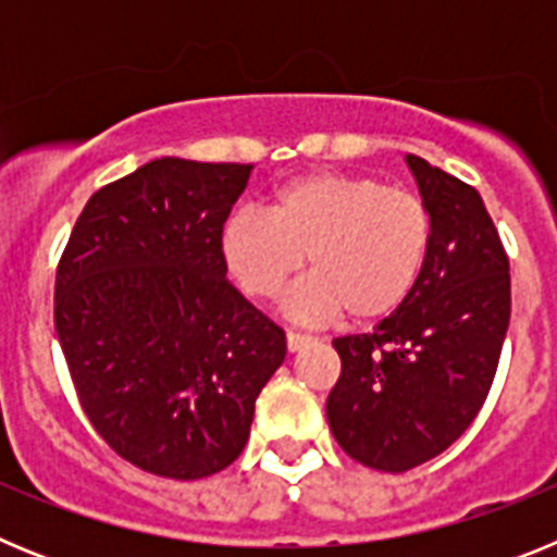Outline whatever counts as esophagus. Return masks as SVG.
Returning <instances> with one entry per match:
<instances>
[{
	"instance_id": "obj_1",
	"label": "esophagus",
	"mask_w": 557,
	"mask_h": 557,
	"mask_svg": "<svg viewBox=\"0 0 557 557\" xmlns=\"http://www.w3.org/2000/svg\"><path fill=\"white\" fill-rule=\"evenodd\" d=\"M309 343H312V337H309V334L293 332V329L287 332V348H289V351H301V348L309 346Z\"/></svg>"
}]
</instances>
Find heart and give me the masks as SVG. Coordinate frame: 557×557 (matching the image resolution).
<instances>
[{"label": "heart", "mask_w": 557, "mask_h": 557, "mask_svg": "<svg viewBox=\"0 0 557 557\" xmlns=\"http://www.w3.org/2000/svg\"><path fill=\"white\" fill-rule=\"evenodd\" d=\"M432 245V214L418 195L373 175L309 172L273 191L268 220L243 211L223 231V253L236 284L273 301L307 259L312 282L289 301L304 321L343 314L376 323L416 293Z\"/></svg>", "instance_id": "heart-1"}]
</instances>
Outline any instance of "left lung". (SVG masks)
Instances as JSON below:
<instances>
[{
  "instance_id": "left-lung-1",
  "label": "left lung",
  "mask_w": 557,
  "mask_h": 557,
  "mask_svg": "<svg viewBox=\"0 0 557 557\" xmlns=\"http://www.w3.org/2000/svg\"><path fill=\"white\" fill-rule=\"evenodd\" d=\"M432 214L416 293L373 332L334 337L326 418L348 457L401 474L449 449L488 398L510 323V262L480 191L407 156Z\"/></svg>"
}]
</instances>
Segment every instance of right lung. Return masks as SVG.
I'll return each mask as SVG.
<instances>
[{"label": "right lung", "mask_w": 557, "mask_h": 557, "mask_svg": "<svg viewBox=\"0 0 557 557\" xmlns=\"http://www.w3.org/2000/svg\"><path fill=\"white\" fill-rule=\"evenodd\" d=\"M253 164L156 159L91 195L55 273L77 401L122 460L200 480L243 455L287 337L228 282L223 225Z\"/></svg>", "instance_id": "add662e5"}]
</instances>
